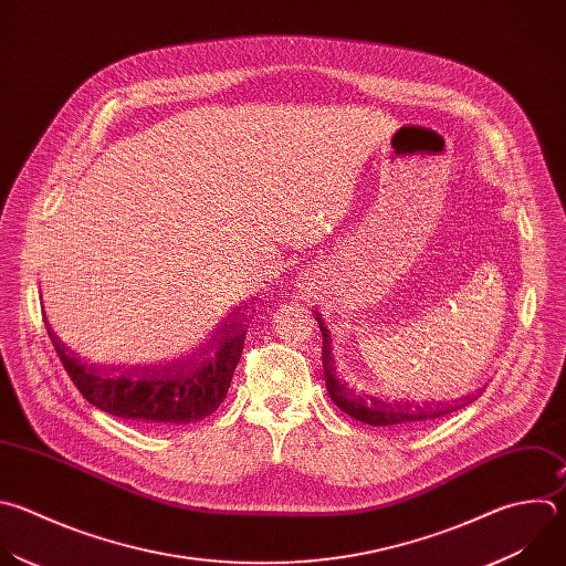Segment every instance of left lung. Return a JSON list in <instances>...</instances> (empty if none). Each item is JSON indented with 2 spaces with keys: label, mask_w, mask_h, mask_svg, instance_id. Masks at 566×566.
<instances>
[{
  "label": "left lung",
  "mask_w": 566,
  "mask_h": 566,
  "mask_svg": "<svg viewBox=\"0 0 566 566\" xmlns=\"http://www.w3.org/2000/svg\"><path fill=\"white\" fill-rule=\"evenodd\" d=\"M317 326L322 331V366H324V380H326V391L331 396V400L339 407V411H344L346 416L370 424V427H405V424H420V422H431L438 418H444L462 407H467L469 402H473V398H460L453 405L444 402H436V405H416V402H385L380 398H373L366 394H357L353 389H348L346 385H342L337 380V370H335V357L331 350V335L324 326V319L319 317V313H315ZM478 398V396H475Z\"/></svg>",
  "instance_id": "left-lung-1"
}]
</instances>
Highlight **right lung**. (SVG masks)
Returning <instances> with one entry per match:
<instances>
[{
	"mask_svg": "<svg viewBox=\"0 0 566 566\" xmlns=\"http://www.w3.org/2000/svg\"><path fill=\"white\" fill-rule=\"evenodd\" d=\"M46 331L69 378L93 407L148 429L191 424L218 411L247 339L244 324L233 319L220 326L200 353L184 361L115 368L80 359L49 324Z\"/></svg>",
	"mask_w": 566,
	"mask_h": 566,
	"instance_id": "obj_1",
	"label": "right lung"
}]
</instances>
